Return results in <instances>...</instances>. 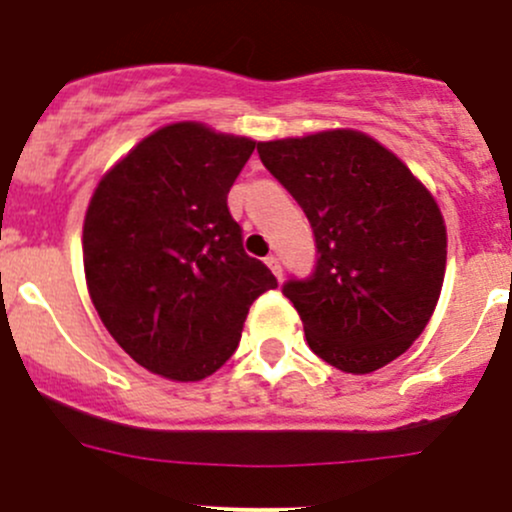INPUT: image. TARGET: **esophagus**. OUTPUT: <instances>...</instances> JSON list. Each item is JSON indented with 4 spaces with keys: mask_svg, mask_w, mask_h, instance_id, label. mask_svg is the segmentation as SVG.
I'll list each match as a JSON object with an SVG mask.
<instances>
[{
    "mask_svg": "<svg viewBox=\"0 0 512 512\" xmlns=\"http://www.w3.org/2000/svg\"><path fill=\"white\" fill-rule=\"evenodd\" d=\"M265 265L270 267L272 270V275L277 277V280H282V265H280V260H277L275 255H270V257H265Z\"/></svg>",
    "mask_w": 512,
    "mask_h": 512,
    "instance_id": "34e87169",
    "label": "esophagus"
}]
</instances>
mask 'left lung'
<instances>
[{"mask_svg": "<svg viewBox=\"0 0 512 512\" xmlns=\"http://www.w3.org/2000/svg\"><path fill=\"white\" fill-rule=\"evenodd\" d=\"M307 215L317 265L282 292L309 349L347 374L401 356L426 329L446 272V225L421 180L366 133L257 143Z\"/></svg>", "mask_w": 512, "mask_h": 512, "instance_id": "1", "label": "left lung"}]
</instances>
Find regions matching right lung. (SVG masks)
Returning <instances> with one entry per match:
<instances>
[{"label": "right lung", "instance_id": "add662e5", "mask_svg": "<svg viewBox=\"0 0 512 512\" xmlns=\"http://www.w3.org/2000/svg\"><path fill=\"white\" fill-rule=\"evenodd\" d=\"M255 141L183 121L118 160L84 220V270L103 327L133 361L200 381L240 344L250 304L277 280L242 247L227 193Z\"/></svg>", "mask_w": 512, "mask_h": 512}]
</instances>
